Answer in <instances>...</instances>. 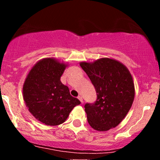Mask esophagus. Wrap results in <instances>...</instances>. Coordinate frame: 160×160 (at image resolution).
Masks as SVG:
<instances>
[{"label":"esophagus","instance_id":"1","mask_svg":"<svg viewBox=\"0 0 160 160\" xmlns=\"http://www.w3.org/2000/svg\"><path fill=\"white\" fill-rule=\"evenodd\" d=\"M78 98L80 101V102H81V103H82V102H83V101H82V98L81 96H80V95H79V96L78 97Z\"/></svg>","mask_w":160,"mask_h":160}]
</instances>
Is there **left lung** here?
Instances as JSON below:
<instances>
[{
    "instance_id": "8db88e82",
    "label": "left lung",
    "mask_w": 160,
    "mask_h": 160,
    "mask_svg": "<svg viewBox=\"0 0 160 160\" xmlns=\"http://www.w3.org/2000/svg\"><path fill=\"white\" fill-rule=\"evenodd\" d=\"M97 93L94 104H86L89 124L95 130L105 132L122 122L132 105L135 85L129 71L113 58H102L93 62H82Z\"/></svg>"
}]
</instances>
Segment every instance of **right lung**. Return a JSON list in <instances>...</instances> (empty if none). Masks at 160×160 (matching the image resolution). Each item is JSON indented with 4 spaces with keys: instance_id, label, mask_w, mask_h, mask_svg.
I'll return each instance as SVG.
<instances>
[{
    "instance_id": "obj_1",
    "label": "right lung",
    "mask_w": 160,
    "mask_h": 160,
    "mask_svg": "<svg viewBox=\"0 0 160 160\" xmlns=\"http://www.w3.org/2000/svg\"><path fill=\"white\" fill-rule=\"evenodd\" d=\"M67 67L68 64L54 58H43L31 68L24 82L25 105L37 120L47 126L63 123L73 108L80 104L60 80Z\"/></svg>"
}]
</instances>
